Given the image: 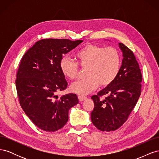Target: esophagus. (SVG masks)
Instances as JSON below:
<instances>
[{"mask_svg": "<svg viewBox=\"0 0 159 159\" xmlns=\"http://www.w3.org/2000/svg\"><path fill=\"white\" fill-rule=\"evenodd\" d=\"M78 99H79V100L80 101V102H82V101L87 99V97H85V96H84V95H79L78 96Z\"/></svg>", "mask_w": 159, "mask_h": 159, "instance_id": "esophagus-1", "label": "esophagus"}]
</instances>
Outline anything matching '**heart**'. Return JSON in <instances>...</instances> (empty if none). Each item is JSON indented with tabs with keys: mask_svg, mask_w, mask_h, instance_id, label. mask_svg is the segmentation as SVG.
Here are the masks:
<instances>
[{
	"mask_svg": "<svg viewBox=\"0 0 159 159\" xmlns=\"http://www.w3.org/2000/svg\"><path fill=\"white\" fill-rule=\"evenodd\" d=\"M76 61L68 56L60 62L61 74L66 78L74 80L80 71L79 65L85 68L87 77L72 84V92L80 95L88 94L98 88L99 84L105 87L111 84L117 77L121 66L119 51L113 47L103 48L94 44H88L75 53Z\"/></svg>",
	"mask_w": 159,
	"mask_h": 159,
	"instance_id": "obj_1",
	"label": "heart"
}]
</instances>
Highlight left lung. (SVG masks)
I'll use <instances>...</instances> for the list:
<instances>
[{
  "mask_svg": "<svg viewBox=\"0 0 159 159\" xmlns=\"http://www.w3.org/2000/svg\"><path fill=\"white\" fill-rule=\"evenodd\" d=\"M119 44L123 58L117 77L97 95L91 96L94 102L91 121L102 131H115L122 126L141 93L142 74L136 57L123 43Z\"/></svg>",
  "mask_w": 159,
  "mask_h": 159,
  "instance_id": "left-lung-1",
  "label": "left lung"
}]
</instances>
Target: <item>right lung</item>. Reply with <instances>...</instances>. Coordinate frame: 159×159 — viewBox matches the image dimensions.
Here are the masks:
<instances>
[{
	"label": "right lung",
	"instance_id": "right-lung-1",
	"mask_svg": "<svg viewBox=\"0 0 159 159\" xmlns=\"http://www.w3.org/2000/svg\"><path fill=\"white\" fill-rule=\"evenodd\" d=\"M83 42L69 39H42L24 54L16 74L18 101L36 126L54 132L68 120V111L78 103V96L56 94L68 86L60 62L64 55Z\"/></svg>",
	"mask_w": 159,
	"mask_h": 159
}]
</instances>
